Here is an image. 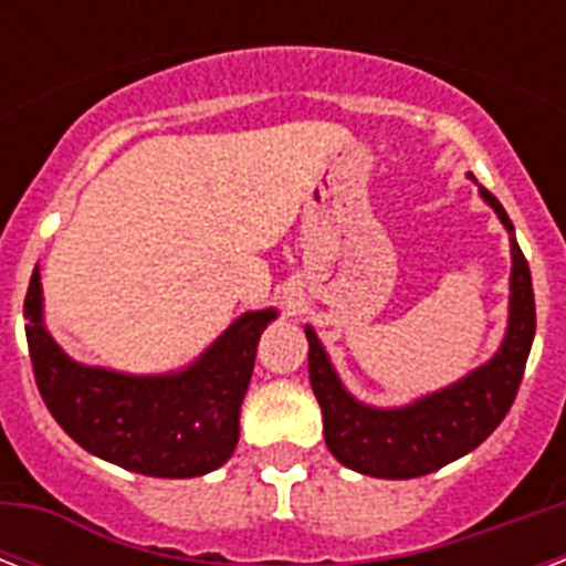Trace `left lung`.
I'll use <instances>...</instances> for the list:
<instances>
[{"label":"left lung","instance_id":"obj_1","mask_svg":"<svg viewBox=\"0 0 566 566\" xmlns=\"http://www.w3.org/2000/svg\"><path fill=\"white\" fill-rule=\"evenodd\" d=\"M479 196L500 217L511 240L509 326L500 349L482 367L408 405L378 408L346 390L314 326H305L311 387L323 411L326 447L340 464L355 473L376 475V479H417L434 473L484 443L488 434L505 420L517 396L535 340L532 273L500 199L482 185Z\"/></svg>","mask_w":566,"mask_h":566}]
</instances>
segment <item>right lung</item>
Here are the masks:
<instances>
[{
	"label": "right lung",
	"mask_w": 566,
	"mask_h": 566,
	"mask_svg": "<svg viewBox=\"0 0 566 566\" xmlns=\"http://www.w3.org/2000/svg\"><path fill=\"white\" fill-rule=\"evenodd\" d=\"M275 317V308L247 311L188 367L137 376L75 361L57 346L43 319L40 266L25 293V340L49 413L91 455L155 479H193L229 461L258 340Z\"/></svg>",
	"instance_id": "right-lung-1"
}]
</instances>
